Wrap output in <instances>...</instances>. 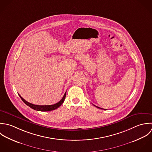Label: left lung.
I'll list each match as a JSON object with an SVG mask.
<instances>
[{
	"instance_id": "obj_1",
	"label": "left lung",
	"mask_w": 152,
	"mask_h": 152,
	"mask_svg": "<svg viewBox=\"0 0 152 152\" xmlns=\"http://www.w3.org/2000/svg\"><path fill=\"white\" fill-rule=\"evenodd\" d=\"M94 106H95V105H94ZM96 107H97V108H99V109H102V108H100V107H97V106H95Z\"/></svg>"
}]
</instances>
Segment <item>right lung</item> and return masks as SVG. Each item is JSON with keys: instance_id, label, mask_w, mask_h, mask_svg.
I'll use <instances>...</instances> for the list:
<instances>
[{"instance_id": "1", "label": "right lung", "mask_w": 152, "mask_h": 152, "mask_svg": "<svg viewBox=\"0 0 152 152\" xmlns=\"http://www.w3.org/2000/svg\"><path fill=\"white\" fill-rule=\"evenodd\" d=\"M20 97L21 98V99L22 100V101L28 106H29L31 109L37 110V111H42V112H48V111H51V110H53L55 109H58V107H59L61 105V104L63 103L64 99L66 97V91L65 92L64 96H63L62 99L61 100L58 102L56 104H52V105H36V104H31L29 102H28L27 101H26L22 97H21V96L20 94H19Z\"/></svg>"}]
</instances>
